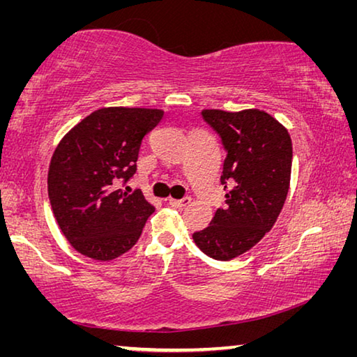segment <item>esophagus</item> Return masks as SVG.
I'll return each mask as SVG.
<instances>
[{
  "label": "esophagus",
  "mask_w": 357,
  "mask_h": 357,
  "mask_svg": "<svg viewBox=\"0 0 357 357\" xmlns=\"http://www.w3.org/2000/svg\"><path fill=\"white\" fill-rule=\"evenodd\" d=\"M190 202H192L190 197H184L181 198V200H176V198H168V204H172L173 208H185Z\"/></svg>",
  "instance_id": "34e87169"
}]
</instances>
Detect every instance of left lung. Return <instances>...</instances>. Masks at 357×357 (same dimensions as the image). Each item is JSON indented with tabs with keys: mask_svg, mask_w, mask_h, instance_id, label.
Returning <instances> with one entry per match:
<instances>
[{
	"mask_svg": "<svg viewBox=\"0 0 357 357\" xmlns=\"http://www.w3.org/2000/svg\"><path fill=\"white\" fill-rule=\"evenodd\" d=\"M202 114L227 151L220 176L227 200L211 225L192 238L208 257L228 261L259 243L279 217L289 189L293 144L285 126L258 108H211Z\"/></svg>",
	"mask_w": 357,
	"mask_h": 357,
	"instance_id": "8db88e82",
	"label": "left lung"
}]
</instances>
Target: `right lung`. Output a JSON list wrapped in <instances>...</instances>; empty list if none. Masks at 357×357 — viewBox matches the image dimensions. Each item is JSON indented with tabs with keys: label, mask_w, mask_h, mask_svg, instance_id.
<instances>
[{
	"label": "right lung",
	"mask_w": 357,
	"mask_h": 357,
	"mask_svg": "<svg viewBox=\"0 0 357 357\" xmlns=\"http://www.w3.org/2000/svg\"><path fill=\"white\" fill-rule=\"evenodd\" d=\"M162 116L157 108H99L58 143L48 198L59 229L82 255L110 261L140 238L154 206L142 190L123 192L118 184L134 176L143 137Z\"/></svg>",
	"instance_id": "right-lung-1"
}]
</instances>
